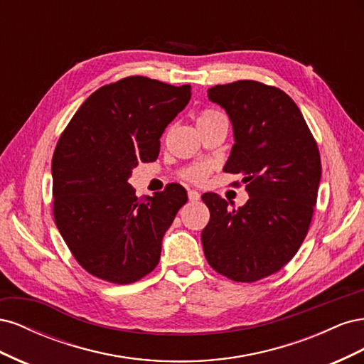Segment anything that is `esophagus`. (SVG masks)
Listing matches in <instances>:
<instances>
[{
	"instance_id": "1",
	"label": "esophagus",
	"mask_w": 364,
	"mask_h": 364,
	"mask_svg": "<svg viewBox=\"0 0 364 364\" xmlns=\"http://www.w3.org/2000/svg\"><path fill=\"white\" fill-rule=\"evenodd\" d=\"M188 199H190V202H197L200 199V194L197 193L196 190H190L188 191Z\"/></svg>"
}]
</instances>
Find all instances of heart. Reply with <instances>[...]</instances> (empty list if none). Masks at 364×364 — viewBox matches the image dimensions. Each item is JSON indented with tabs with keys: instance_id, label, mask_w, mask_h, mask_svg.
<instances>
[{
	"instance_id": "b5f03b06",
	"label": "heart",
	"mask_w": 364,
	"mask_h": 364,
	"mask_svg": "<svg viewBox=\"0 0 364 364\" xmlns=\"http://www.w3.org/2000/svg\"><path fill=\"white\" fill-rule=\"evenodd\" d=\"M214 115H218V114H217V112H213V111H206V112L200 114V117H199V119H197V121L211 118V117H214ZM209 170H211V165H209V164L194 165V167H191V168H188V170L185 171V178H188L190 181L196 182V183H200V182H203V181L208 178Z\"/></svg>"
}]
</instances>
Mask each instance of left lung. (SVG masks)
Returning a JSON list of instances; mask_svg holds the SVG:
<instances>
[{"label": "left lung", "mask_w": 364, "mask_h": 364, "mask_svg": "<svg viewBox=\"0 0 364 364\" xmlns=\"http://www.w3.org/2000/svg\"><path fill=\"white\" fill-rule=\"evenodd\" d=\"M208 98L232 124L223 170L243 176L249 200L228 209L220 196H202L211 213L203 252L220 274L253 282L281 270L301 247L317 200L321 155L299 107L278 87L238 80L209 87Z\"/></svg>", "instance_id": "1"}]
</instances>
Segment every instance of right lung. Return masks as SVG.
Segmentation results:
<instances>
[{
	"label": "right lung",
	"instance_id": "1",
	"mask_svg": "<svg viewBox=\"0 0 364 364\" xmlns=\"http://www.w3.org/2000/svg\"><path fill=\"white\" fill-rule=\"evenodd\" d=\"M191 98V86L134 75L86 98L53 155L54 220L80 266L130 284L158 266L162 238L188 200L183 186L136 197L129 178L159 155L165 127Z\"/></svg>",
	"mask_w": 364,
	"mask_h": 364
}]
</instances>
